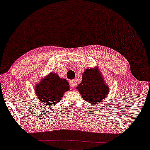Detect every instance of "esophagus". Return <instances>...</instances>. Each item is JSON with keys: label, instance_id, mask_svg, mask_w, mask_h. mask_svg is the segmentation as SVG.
Segmentation results:
<instances>
[{"label": "esophagus", "instance_id": "34e87169", "mask_svg": "<svg viewBox=\"0 0 150 150\" xmlns=\"http://www.w3.org/2000/svg\"><path fill=\"white\" fill-rule=\"evenodd\" d=\"M70 86L72 87V88H74L76 86V82H75V80L70 81Z\"/></svg>", "mask_w": 150, "mask_h": 150}]
</instances>
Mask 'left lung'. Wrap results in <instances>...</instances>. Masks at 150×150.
Returning <instances> with one entry per match:
<instances>
[{"mask_svg":"<svg viewBox=\"0 0 150 150\" xmlns=\"http://www.w3.org/2000/svg\"><path fill=\"white\" fill-rule=\"evenodd\" d=\"M76 89L79 91L84 100L94 105L100 104L109 93L108 86L98 66L85 70L82 74V82Z\"/></svg>","mask_w":150,"mask_h":150,"instance_id":"left-lung-1","label":"left lung"}]
</instances>
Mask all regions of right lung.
Segmentation results:
<instances>
[{"label":"right lung","instance_id":"add662e5","mask_svg":"<svg viewBox=\"0 0 150 150\" xmlns=\"http://www.w3.org/2000/svg\"><path fill=\"white\" fill-rule=\"evenodd\" d=\"M70 90V85L64 78L56 73L50 72L35 86L37 100L46 107L52 108L62 99L64 94Z\"/></svg>","mask_w":150,"mask_h":150}]
</instances>
